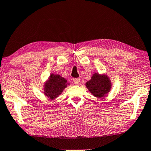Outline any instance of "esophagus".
Wrapping results in <instances>:
<instances>
[{
  "label": "esophagus",
  "instance_id": "1",
  "mask_svg": "<svg viewBox=\"0 0 151 151\" xmlns=\"http://www.w3.org/2000/svg\"><path fill=\"white\" fill-rule=\"evenodd\" d=\"M73 82L75 84H79L80 83V79L79 78H74L73 79Z\"/></svg>",
  "mask_w": 151,
  "mask_h": 151
}]
</instances>
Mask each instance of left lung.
I'll use <instances>...</instances> for the list:
<instances>
[{
  "mask_svg": "<svg viewBox=\"0 0 151 151\" xmlns=\"http://www.w3.org/2000/svg\"><path fill=\"white\" fill-rule=\"evenodd\" d=\"M86 86L94 96L100 98L109 92L110 82L107 76L95 73L93 74L91 80L86 83Z\"/></svg>",
  "mask_w": 151,
  "mask_h": 151,
  "instance_id": "8db88e82",
  "label": "left lung"
}]
</instances>
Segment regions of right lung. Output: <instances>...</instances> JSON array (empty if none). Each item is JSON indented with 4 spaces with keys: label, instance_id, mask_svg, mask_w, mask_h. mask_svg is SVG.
Returning a JSON list of instances; mask_svg holds the SVG:
<instances>
[{
    "label": "right lung",
    "instance_id": "add662e5",
    "mask_svg": "<svg viewBox=\"0 0 151 151\" xmlns=\"http://www.w3.org/2000/svg\"><path fill=\"white\" fill-rule=\"evenodd\" d=\"M66 80L59 75L52 74L45 86V93L51 99H54L63 92L67 84Z\"/></svg>",
    "mask_w": 151,
    "mask_h": 151
}]
</instances>
